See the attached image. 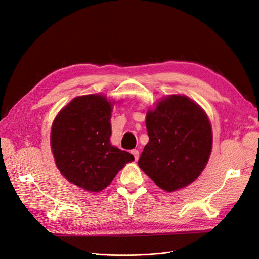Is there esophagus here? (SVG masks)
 I'll list each match as a JSON object with an SVG mask.
<instances>
[{
	"label": "esophagus",
	"instance_id": "obj_1",
	"mask_svg": "<svg viewBox=\"0 0 259 259\" xmlns=\"http://www.w3.org/2000/svg\"><path fill=\"white\" fill-rule=\"evenodd\" d=\"M131 154L133 155V157H135V160H136V161H138V160H139V157H140L139 150H137V149H133V150H131Z\"/></svg>",
	"mask_w": 259,
	"mask_h": 259
}]
</instances>
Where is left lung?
Masks as SVG:
<instances>
[{"label": "left lung", "instance_id": "8db88e82", "mask_svg": "<svg viewBox=\"0 0 259 259\" xmlns=\"http://www.w3.org/2000/svg\"><path fill=\"white\" fill-rule=\"evenodd\" d=\"M149 142L140 168L167 192L187 187L204 170L212 149V130L205 111L183 95H169L146 114Z\"/></svg>", "mask_w": 259, "mask_h": 259}]
</instances>
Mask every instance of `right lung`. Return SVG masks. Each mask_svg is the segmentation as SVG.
Returning a JSON list of instances; mask_svg holds the SVG:
<instances>
[{
	"label": "right lung",
	"mask_w": 259,
	"mask_h": 259,
	"mask_svg": "<svg viewBox=\"0 0 259 259\" xmlns=\"http://www.w3.org/2000/svg\"><path fill=\"white\" fill-rule=\"evenodd\" d=\"M114 103V102H113ZM103 95L73 98L56 115L51 129V149L62 175L91 192L107 188L135 157L112 146V104Z\"/></svg>",
	"instance_id": "right-lung-1"
}]
</instances>
